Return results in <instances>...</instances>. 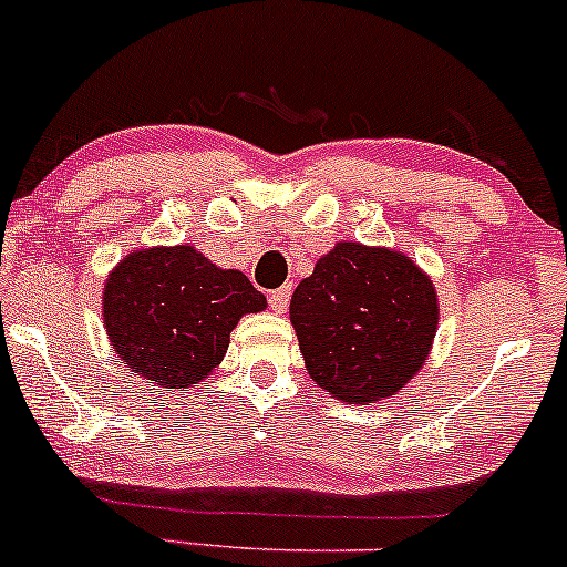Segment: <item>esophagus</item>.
Instances as JSON below:
<instances>
[{"instance_id":"1","label":"esophagus","mask_w":567,"mask_h":567,"mask_svg":"<svg viewBox=\"0 0 567 567\" xmlns=\"http://www.w3.org/2000/svg\"><path fill=\"white\" fill-rule=\"evenodd\" d=\"M290 292H292L290 285H285V288H279V290H271V292H269V306H271V309L277 311V315H282V311L288 309V303H290Z\"/></svg>"}]
</instances>
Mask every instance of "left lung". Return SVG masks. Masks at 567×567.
<instances>
[{
    "label": "left lung",
    "mask_w": 567,
    "mask_h": 567,
    "mask_svg": "<svg viewBox=\"0 0 567 567\" xmlns=\"http://www.w3.org/2000/svg\"><path fill=\"white\" fill-rule=\"evenodd\" d=\"M290 322L311 379L343 402H375L424 365L437 296L402 252L338 243L292 292Z\"/></svg>",
    "instance_id": "8db88e82"
}]
</instances>
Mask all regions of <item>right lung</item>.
Here are the masks:
<instances>
[{
    "label": "right lung",
    "instance_id": "right-lung-1",
    "mask_svg": "<svg viewBox=\"0 0 567 567\" xmlns=\"http://www.w3.org/2000/svg\"><path fill=\"white\" fill-rule=\"evenodd\" d=\"M264 306L243 271L218 269L188 245L154 247L127 256L106 279L103 322L125 365L173 392L207 379L239 317Z\"/></svg>",
    "mask_w": 567,
    "mask_h": 567
}]
</instances>
